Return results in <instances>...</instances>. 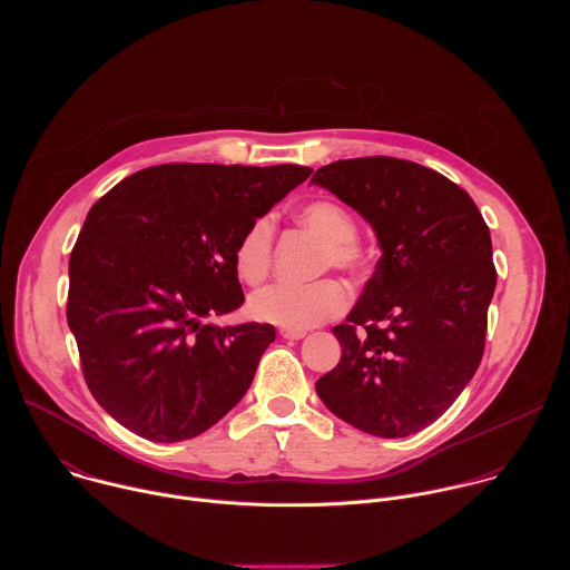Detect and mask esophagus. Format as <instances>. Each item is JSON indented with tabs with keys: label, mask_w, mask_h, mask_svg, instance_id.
<instances>
[{
	"label": "esophagus",
	"mask_w": 570,
	"mask_h": 570,
	"mask_svg": "<svg viewBox=\"0 0 570 570\" xmlns=\"http://www.w3.org/2000/svg\"><path fill=\"white\" fill-rule=\"evenodd\" d=\"M279 336L284 341H302L306 336V332H302V330H279Z\"/></svg>",
	"instance_id": "esophagus-1"
}]
</instances>
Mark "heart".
<instances>
[{
  "label": "heart",
  "mask_w": 570,
  "mask_h": 570,
  "mask_svg": "<svg viewBox=\"0 0 570 570\" xmlns=\"http://www.w3.org/2000/svg\"><path fill=\"white\" fill-rule=\"evenodd\" d=\"M299 220L313 229L324 248L320 253V268H336L352 277L367 271V255L358 246V225L354 214L330 198L313 200L299 209ZM275 220L271 214L257 216L234 246V273L240 282L257 286L266 279L273 264ZM350 306L347 288L332 277L308 284L275 282L259 288L250 297V313L262 320L277 324L284 330H311L315 324L338 317Z\"/></svg>",
  "instance_id": "heart-1"
}]
</instances>
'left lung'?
<instances>
[{
  "instance_id": "obj_1",
  "label": "left lung",
  "mask_w": 570,
  "mask_h": 570,
  "mask_svg": "<svg viewBox=\"0 0 570 570\" xmlns=\"http://www.w3.org/2000/svg\"><path fill=\"white\" fill-rule=\"evenodd\" d=\"M311 183L354 207L381 259L345 324L341 363L315 381L343 422L376 438L433 424L475 374L497 288L492 236L471 196L399 157L320 167Z\"/></svg>"
}]
</instances>
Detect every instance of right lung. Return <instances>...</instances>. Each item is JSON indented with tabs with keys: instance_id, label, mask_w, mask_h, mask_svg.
Segmentation results:
<instances>
[{
	"instance_id": "right-lung-1",
	"label": "right lung",
	"mask_w": 570,
	"mask_h": 570,
	"mask_svg": "<svg viewBox=\"0 0 570 570\" xmlns=\"http://www.w3.org/2000/svg\"><path fill=\"white\" fill-rule=\"evenodd\" d=\"M311 171L159 165L92 205L69 257L67 322L92 396L121 426L191 440L246 394L275 327L209 317L246 299L238 236Z\"/></svg>"
}]
</instances>
